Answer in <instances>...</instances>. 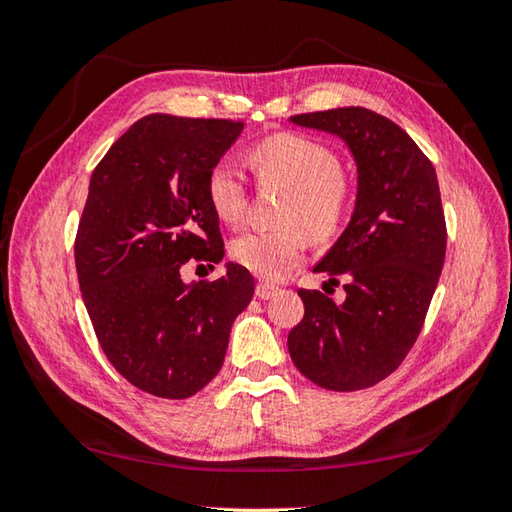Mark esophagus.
Listing matches in <instances>:
<instances>
[{"mask_svg":"<svg viewBox=\"0 0 512 512\" xmlns=\"http://www.w3.org/2000/svg\"><path fill=\"white\" fill-rule=\"evenodd\" d=\"M277 286H273V284H266V281H262V284H257V288H255V295L259 297V299H270L273 295H277Z\"/></svg>","mask_w":512,"mask_h":512,"instance_id":"34e87169","label":"esophagus"}]
</instances>
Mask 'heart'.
I'll return each mask as SVG.
<instances>
[{"instance_id":"b5f03b06","label":"heart","mask_w":512,"mask_h":512,"mask_svg":"<svg viewBox=\"0 0 512 512\" xmlns=\"http://www.w3.org/2000/svg\"><path fill=\"white\" fill-rule=\"evenodd\" d=\"M248 165L259 184L288 189L279 231H246L237 235L228 253L235 264L262 279H279L295 268L308 239L339 233L352 206V187L343 176L339 156L308 136L275 134L248 151ZM206 198L224 224H239L246 213V180L231 160H220L206 180Z\"/></svg>"}]
</instances>
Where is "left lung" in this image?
Returning a JSON list of instances; mask_svg holds the SVG:
<instances>
[{"label": "left lung", "instance_id": "1", "mask_svg": "<svg viewBox=\"0 0 512 512\" xmlns=\"http://www.w3.org/2000/svg\"><path fill=\"white\" fill-rule=\"evenodd\" d=\"M350 147L358 189L352 220L314 273L343 279L345 301L299 290L306 314L288 334L299 372L323 389L387 378L416 343L447 250L438 176L405 129L365 107L290 116Z\"/></svg>", "mask_w": 512, "mask_h": 512}]
</instances>
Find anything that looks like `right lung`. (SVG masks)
Wrapping results in <instances>:
<instances>
[{
  "mask_svg": "<svg viewBox=\"0 0 512 512\" xmlns=\"http://www.w3.org/2000/svg\"><path fill=\"white\" fill-rule=\"evenodd\" d=\"M242 129L224 118L149 114L92 171L76 275L107 361L151 396L182 400L209 385L253 299V277L233 262L215 281L180 277L189 259L222 262L206 180Z\"/></svg>",
  "mask_w": 512,
  "mask_h": 512,
  "instance_id": "obj_1",
  "label": "right lung"
}]
</instances>
